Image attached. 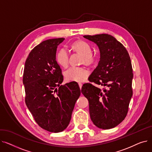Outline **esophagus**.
<instances>
[{
	"label": "esophagus",
	"mask_w": 152,
	"mask_h": 152,
	"mask_svg": "<svg viewBox=\"0 0 152 152\" xmlns=\"http://www.w3.org/2000/svg\"><path fill=\"white\" fill-rule=\"evenodd\" d=\"M78 84H79V87H80V89H81V88H82V86H83V84H82L81 83H79Z\"/></svg>",
	"instance_id": "1"
}]
</instances>
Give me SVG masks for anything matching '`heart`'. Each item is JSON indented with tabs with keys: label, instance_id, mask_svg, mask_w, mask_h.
I'll return each instance as SVG.
<instances>
[{
	"label": "heart",
	"instance_id": "obj_1",
	"mask_svg": "<svg viewBox=\"0 0 152 152\" xmlns=\"http://www.w3.org/2000/svg\"><path fill=\"white\" fill-rule=\"evenodd\" d=\"M70 49L81 56V63L86 66H92L96 61L95 56L91 53L90 45L83 40H76L70 45ZM56 60L58 65L63 68H66L69 62V56L66 51L61 49L56 56ZM65 78L69 81L83 82L88 76L89 73L83 67L71 68L65 72Z\"/></svg>",
	"mask_w": 152,
	"mask_h": 152
}]
</instances>
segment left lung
Wrapping results in <instances>:
<instances>
[{
	"label": "left lung",
	"mask_w": 152,
	"mask_h": 152,
	"mask_svg": "<svg viewBox=\"0 0 152 152\" xmlns=\"http://www.w3.org/2000/svg\"><path fill=\"white\" fill-rule=\"evenodd\" d=\"M84 37L96 44L100 58L89 81L105 88L101 90L91 84H84L81 92L89 103L93 123L102 129L120 124L126 118L132 96V68L129 55L124 45L113 36L101 34Z\"/></svg>",
	"instance_id": "left-lung-1"
}]
</instances>
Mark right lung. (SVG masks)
Masks as SVG:
<instances>
[{"instance_id":"obj_1","label":"right lung","mask_w":152,"mask_h":152,"mask_svg":"<svg viewBox=\"0 0 152 152\" xmlns=\"http://www.w3.org/2000/svg\"><path fill=\"white\" fill-rule=\"evenodd\" d=\"M64 39H48L36 46L26 60L23 78L25 103L35 121L42 129L55 133L68 127L81 95L76 82L60 86L63 77L56 52Z\"/></svg>"}]
</instances>
